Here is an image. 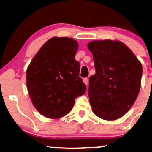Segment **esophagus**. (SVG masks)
<instances>
[{
	"mask_svg": "<svg viewBox=\"0 0 152 152\" xmlns=\"http://www.w3.org/2000/svg\"><path fill=\"white\" fill-rule=\"evenodd\" d=\"M83 82H84V83H85L86 85H88V83H89V80H88V78H85V79H83Z\"/></svg>",
	"mask_w": 152,
	"mask_h": 152,
	"instance_id": "obj_1",
	"label": "esophagus"
}]
</instances>
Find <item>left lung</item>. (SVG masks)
Here are the masks:
<instances>
[{"label": "left lung", "instance_id": "left-lung-1", "mask_svg": "<svg viewBox=\"0 0 152 152\" xmlns=\"http://www.w3.org/2000/svg\"><path fill=\"white\" fill-rule=\"evenodd\" d=\"M96 73L89 79L88 96L94 113L106 120L123 117L134 103L142 67L134 54L118 41H94L88 45Z\"/></svg>", "mask_w": 152, "mask_h": 152}]
</instances>
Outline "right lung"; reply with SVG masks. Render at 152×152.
Listing matches in <instances>:
<instances>
[{
	"mask_svg": "<svg viewBox=\"0 0 152 152\" xmlns=\"http://www.w3.org/2000/svg\"><path fill=\"white\" fill-rule=\"evenodd\" d=\"M78 44L67 37H53L42 47L26 70V85L37 110L48 118L66 115L86 85L75 59Z\"/></svg>",
	"mask_w": 152,
	"mask_h": 152,
	"instance_id": "1",
	"label": "right lung"
}]
</instances>
